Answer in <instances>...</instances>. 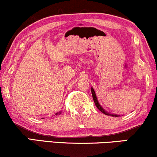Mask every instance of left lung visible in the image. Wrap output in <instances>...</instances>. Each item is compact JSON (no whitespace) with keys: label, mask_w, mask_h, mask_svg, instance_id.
I'll use <instances>...</instances> for the list:
<instances>
[{"label":"left lung","mask_w":157,"mask_h":157,"mask_svg":"<svg viewBox=\"0 0 157 157\" xmlns=\"http://www.w3.org/2000/svg\"><path fill=\"white\" fill-rule=\"evenodd\" d=\"M91 89V94H92V97H93V99H94V103H95L96 106L98 109H99L100 111H101V113H103L104 114L107 115V116H113V117H118L120 116V115H117V114H112V113H109L108 112H107L106 110H105V109L103 108L100 105V104L99 103V101H98V99H97V95H96V93L95 91H94V88H90Z\"/></svg>","instance_id":"left-lung-1"}]
</instances>
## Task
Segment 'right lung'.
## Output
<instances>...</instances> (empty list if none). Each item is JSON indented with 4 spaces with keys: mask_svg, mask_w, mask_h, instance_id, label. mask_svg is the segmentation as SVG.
I'll return each mask as SVG.
<instances>
[{
    "mask_svg": "<svg viewBox=\"0 0 157 157\" xmlns=\"http://www.w3.org/2000/svg\"><path fill=\"white\" fill-rule=\"evenodd\" d=\"M60 113H61V111H60V112L56 113V115H55V116H58V115H60Z\"/></svg>",
    "mask_w": 157,
    "mask_h": 157,
    "instance_id": "add662e5",
    "label": "right lung"
}]
</instances>
